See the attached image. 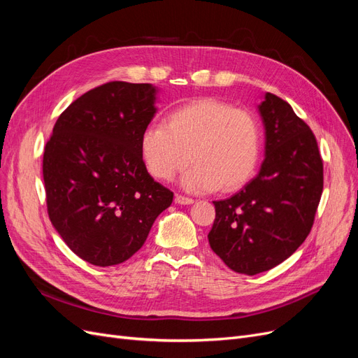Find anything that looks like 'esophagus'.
I'll use <instances>...</instances> for the list:
<instances>
[{
	"mask_svg": "<svg viewBox=\"0 0 358 358\" xmlns=\"http://www.w3.org/2000/svg\"><path fill=\"white\" fill-rule=\"evenodd\" d=\"M175 201H176L178 204H192V203H194V200H192V199L185 197V196H180V194H178L176 199H175Z\"/></svg>",
	"mask_w": 358,
	"mask_h": 358,
	"instance_id": "1",
	"label": "esophagus"
}]
</instances>
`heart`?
Segmentation results:
<instances>
[{
	"instance_id": "heart-1",
	"label": "heart",
	"mask_w": 358,
	"mask_h": 358,
	"mask_svg": "<svg viewBox=\"0 0 358 358\" xmlns=\"http://www.w3.org/2000/svg\"><path fill=\"white\" fill-rule=\"evenodd\" d=\"M262 154L257 116L215 99L194 100L149 125L140 136V155L155 179L170 182L192 162L182 187L203 194L239 189L252 178Z\"/></svg>"
}]
</instances>
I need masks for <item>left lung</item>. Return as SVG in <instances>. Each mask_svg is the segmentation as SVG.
I'll list each match as a JSON object with an SVG mask.
<instances>
[{"label":"left lung","mask_w":358,"mask_h":358,"mask_svg":"<svg viewBox=\"0 0 358 358\" xmlns=\"http://www.w3.org/2000/svg\"><path fill=\"white\" fill-rule=\"evenodd\" d=\"M264 161L258 175L215 204L212 251L237 273L257 275L297 251L308 237L322 194V159L310 128L279 96L258 104Z\"/></svg>","instance_id":"left-lung-1"}]
</instances>
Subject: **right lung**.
I'll return each mask as SVG.
<instances>
[{
  "label": "right lung",
  "instance_id": "1",
  "mask_svg": "<svg viewBox=\"0 0 358 358\" xmlns=\"http://www.w3.org/2000/svg\"><path fill=\"white\" fill-rule=\"evenodd\" d=\"M157 94L150 83H104L61 113L46 143L49 218L71 251L94 266L133 257L173 201L140 155Z\"/></svg>",
  "mask_w": 358,
  "mask_h": 358
}]
</instances>
